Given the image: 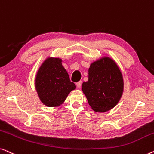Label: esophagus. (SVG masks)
Masks as SVG:
<instances>
[{
    "instance_id": "1",
    "label": "esophagus",
    "mask_w": 154,
    "mask_h": 154,
    "mask_svg": "<svg viewBox=\"0 0 154 154\" xmlns=\"http://www.w3.org/2000/svg\"><path fill=\"white\" fill-rule=\"evenodd\" d=\"M76 85H77V87L78 88H80L82 87V82H77Z\"/></svg>"
}]
</instances>
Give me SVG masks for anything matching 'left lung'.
Wrapping results in <instances>:
<instances>
[{
	"label": "left lung",
	"mask_w": 154,
	"mask_h": 154,
	"mask_svg": "<svg viewBox=\"0 0 154 154\" xmlns=\"http://www.w3.org/2000/svg\"><path fill=\"white\" fill-rule=\"evenodd\" d=\"M82 89L95 112L112 109L123 91V76L117 64L109 57L92 63L88 69V79L82 84Z\"/></svg>",
	"instance_id": "obj_1"
}]
</instances>
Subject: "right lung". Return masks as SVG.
Masks as SVG:
<instances>
[{"instance_id": "obj_1", "label": "right lung", "mask_w": 154, "mask_h": 154, "mask_svg": "<svg viewBox=\"0 0 154 154\" xmlns=\"http://www.w3.org/2000/svg\"><path fill=\"white\" fill-rule=\"evenodd\" d=\"M61 62L59 58H47L37 72L35 89L41 102L47 107L60 105L76 88Z\"/></svg>"}]
</instances>
